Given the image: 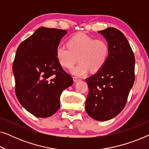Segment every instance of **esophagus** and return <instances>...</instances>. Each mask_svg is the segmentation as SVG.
<instances>
[{"mask_svg":"<svg viewBox=\"0 0 149 149\" xmlns=\"http://www.w3.org/2000/svg\"><path fill=\"white\" fill-rule=\"evenodd\" d=\"M73 81H74V82H77V81H80V79H79V78H77V77H73Z\"/></svg>","mask_w":149,"mask_h":149,"instance_id":"esophagus-1","label":"esophagus"}]
</instances>
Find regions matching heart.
Instances as JSON below:
<instances>
[{"label":"heart","mask_w":149,"mask_h":149,"mask_svg":"<svg viewBox=\"0 0 149 149\" xmlns=\"http://www.w3.org/2000/svg\"><path fill=\"white\" fill-rule=\"evenodd\" d=\"M67 49L59 46L56 49V57L61 66L70 68L77 61L79 62L70 70L72 74L84 76L89 70L97 72L107 62L109 56V45L102 38H95L85 34H77L66 42Z\"/></svg>","instance_id":"1"}]
</instances>
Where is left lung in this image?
I'll list each match as a JSON object with an SVG mask.
<instances>
[{
    "label": "left lung",
    "instance_id": "left-lung-1",
    "mask_svg": "<svg viewBox=\"0 0 149 149\" xmlns=\"http://www.w3.org/2000/svg\"><path fill=\"white\" fill-rule=\"evenodd\" d=\"M109 42V58L102 68L85 79L89 93L85 111L99 121L113 119L121 113L127 102L135 74V59L124 34L115 28L97 32Z\"/></svg>",
    "mask_w": 149,
    "mask_h": 149
}]
</instances>
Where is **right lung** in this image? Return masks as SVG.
I'll return each instance as SVG.
<instances>
[{"mask_svg":"<svg viewBox=\"0 0 149 149\" xmlns=\"http://www.w3.org/2000/svg\"><path fill=\"white\" fill-rule=\"evenodd\" d=\"M66 30L40 27L18 47L13 64L15 93L24 109L46 118L60 107L62 91L73 84L72 77L57 60L56 49Z\"/></svg>","mask_w":149,"mask_h":149,"instance_id":"add662e5","label":"right lung"}]
</instances>
